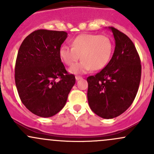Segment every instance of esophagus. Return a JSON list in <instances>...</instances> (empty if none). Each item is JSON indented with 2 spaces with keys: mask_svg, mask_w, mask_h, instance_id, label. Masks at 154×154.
Listing matches in <instances>:
<instances>
[{
  "mask_svg": "<svg viewBox=\"0 0 154 154\" xmlns=\"http://www.w3.org/2000/svg\"><path fill=\"white\" fill-rule=\"evenodd\" d=\"M75 78H76V80H80V79L83 78V77H80V76H76Z\"/></svg>",
  "mask_w": 154,
  "mask_h": 154,
  "instance_id": "esophagus-1",
  "label": "esophagus"
}]
</instances>
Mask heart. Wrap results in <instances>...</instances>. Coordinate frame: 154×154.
Wrapping results in <instances>:
<instances>
[{
  "label": "heart",
  "mask_w": 154,
  "mask_h": 154,
  "mask_svg": "<svg viewBox=\"0 0 154 154\" xmlns=\"http://www.w3.org/2000/svg\"><path fill=\"white\" fill-rule=\"evenodd\" d=\"M112 51V41L107 35L84 33L71 41V48L61 46L59 55L68 66H72L80 56L81 62L70 68V71L74 74H84L91 69H103L109 62Z\"/></svg>",
  "instance_id": "b5f03b06"
}]
</instances>
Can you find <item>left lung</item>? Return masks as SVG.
<instances>
[{
  "label": "left lung",
  "instance_id": "left-lung-1",
  "mask_svg": "<svg viewBox=\"0 0 154 154\" xmlns=\"http://www.w3.org/2000/svg\"><path fill=\"white\" fill-rule=\"evenodd\" d=\"M116 40L112 57L106 67L87 77L88 105L103 119H113L125 112L133 103L142 74L140 57L130 38L109 27Z\"/></svg>",
  "mask_w": 154,
  "mask_h": 154
}]
</instances>
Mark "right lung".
<instances>
[{"label": "right lung", "mask_w": 154, "mask_h": 154, "mask_svg": "<svg viewBox=\"0 0 154 154\" xmlns=\"http://www.w3.org/2000/svg\"><path fill=\"white\" fill-rule=\"evenodd\" d=\"M65 31L37 29L21 43L15 61V81L23 104L31 112L51 117L66 105L75 76L66 70L59 55Z\"/></svg>", "instance_id": "1"}]
</instances>
